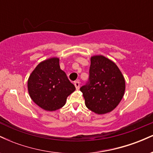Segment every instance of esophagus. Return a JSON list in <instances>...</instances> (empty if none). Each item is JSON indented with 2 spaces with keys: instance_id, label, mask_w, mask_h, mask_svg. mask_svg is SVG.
I'll return each instance as SVG.
<instances>
[{
  "instance_id": "1",
  "label": "esophagus",
  "mask_w": 153,
  "mask_h": 153,
  "mask_svg": "<svg viewBox=\"0 0 153 153\" xmlns=\"http://www.w3.org/2000/svg\"><path fill=\"white\" fill-rule=\"evenodd\" d=\"M74 85L75 88H76V89H79V88H80V82L79 81L74 82Z\"/></svg>"
}]
</instances>
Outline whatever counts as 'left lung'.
<instances>
[{"instance_id": "1", "label": "left lung", "mask_w": 153, "mask_h": 153, "mask_svg": "<svg viewBox=\"0 0 153 153\" xmlns=\"http://www.w3.org/2000/svg\"><path fill=\"white\" fill-rule=\"evenodd\" d=\"M80 90L87 108L103 114L118 106L125 91V80L114 62L96 55L91 58L88 80Z\"/></svg>"}]
</instances>
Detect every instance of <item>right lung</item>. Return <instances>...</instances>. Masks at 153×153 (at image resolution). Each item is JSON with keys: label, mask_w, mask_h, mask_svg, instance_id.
<instances>
[{"label": "right lung", "mask_w": 153, "mask_h": 153, "mask_svg": "<svg viewBox=\"0 0 153 153\" xmlns=\"http://www.w3.org/2000/svg\"><path fill=\"white\" fill-rule=\"evenodd\" d=\"M75 90V85L59 68L57 57L40 62L28 80V91L31 99L46 111L62 108L68 96Z\"/></svg>", "instance_id": "obj_1"}]
</instances>
